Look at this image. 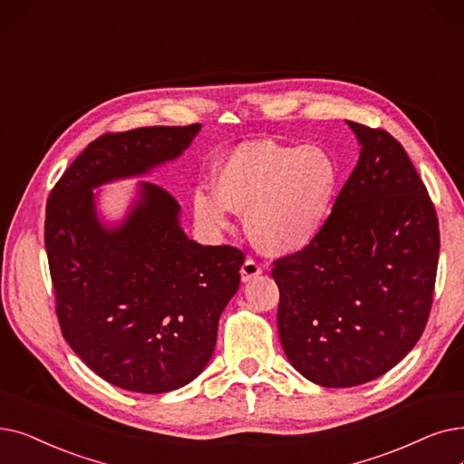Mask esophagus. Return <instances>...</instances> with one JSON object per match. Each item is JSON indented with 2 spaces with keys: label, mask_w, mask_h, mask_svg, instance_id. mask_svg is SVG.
Returning a JSON list of instances; mask_svg holds the SVG:
<instances>
[{
  "label": "esophagus",
  "mask_w": 464,
  "mask_h": 464,
  "mask_svg": "<svg viewBox=\"0 0 464 464\" xmlns=\"http://www.w3.org/2000/svg\"><path fill=\"white\" fill-rule=\"evenodd\" d=\"M261 273V266L254 259H246L243 267H240V276H243V282H248L252 278H256Z\"/></svg>",
  "instance_id": "esophagus-1"
}]
</instances>
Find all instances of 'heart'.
Here are the masks:
<instances>
[{
  "instance_id": "b5f03b06",
  "label": "heart",
  "mask_w": 464,
  "mask_h": 464,
  "mask_svg": "<svg viewBox=\"0 0 464 464\" xmlns=\"http://www.w3.org/2000/svg\"><path fill=\"white\" fill-rule=\"evenodd\" d=\"M339 170L320 146L250 140L219 160L214 189H197L193 214L208 231L229 226V210L246 214L252 243L266 254L307 248L332 212Z\"/></svg>"
}]
</instances>
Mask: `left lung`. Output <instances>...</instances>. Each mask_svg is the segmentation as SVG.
Returning a JSON list of instances; mask_svg holds the SVG:
<instances>
[{
    "label": "left lung",
    "mask_w": 464,
    "mask_h": 464,
    "mask_svg": "<svg viewBox=\"0 0 464 464\" xmlns=\"http://www.w3.org/2000/svg\"><path fill=\"white\" fill-rule=\"evenodd\" d=\"M347 125L362 150L326 226L273 267L282 349L328 389L377 379L415 347L440 254L436 210L406 150L387 130Z\"/></svg>",
    "instance_id": "left-lung-1"
}]
</instances>
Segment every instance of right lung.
<instances>
[{
  "mask_svg": "<svg viewBox=\"0 0 464 464\" xmlns=\"http://www.w3.org/2000/svg\"><path fill=\"white\" fill-rule=\"evenodd\" d=\"M198 130L195 123L100 136L47 200L60 330L96 375L125 391L170 392L205 370L245 254L188 238L178 200L155 184H138L132 208L113 227L98 219L92 189L174 160Z\"/></svg>",
  "mask_w": 464,
  "mask_h": 464,
  "instance_id": "add662e5",
  "label": "right lung"
}]
</instances>
